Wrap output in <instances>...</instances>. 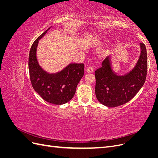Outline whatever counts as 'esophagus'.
<instances>
[{"label":"esophagus","instance_id":"1","mask_svg":"<svg viewBox=\"0 0 158 158\" xmlns=\"http://www.w3.org/2000/svg\"><path fill=\"white\" fill-rule=\"evenodd\" d=\"M85 71H86L88 73H92L94 72V69H93V67H92V66H88V67H87L86 70H85Z\"/></svg>","mask_w":158,"mask_h":158}]
</instances>
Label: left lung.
<instances>
[{"instance_id":"1","label":"left lung","mask_w":158,"mask_h":158,"mask_svg":"<svg viewBox=\"0 0 158 158\" xmlns=\"http://www.w3.org/2000/svg\"><path fill=\"white\" fill-rule=\"evenodd\" d=\"M140 55L131 71L117 74L112 69L111 56L106 57L102 67L95 72V95L98 101L109 107H117L131 100L144 85L147 74V51L140 43Z\"/></svg>"}]
</instances>
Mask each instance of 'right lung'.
Here are the masks:
<instances>
[{
	"instance_id": "obj_1",
	"label": "right lung",
	"mask_w": 158,
	"mask_h": 158,
	"mask_svg": "<svg viewBox=\"0 0 158 158\" xmlns=\"http://www.w3.org/2000/svg\"><path fill=\"white\" fill-rule=\"evenodd\" d=\"M51 27L33 42L30 51L28 67L31 85L45 101L55 105H62L73 99L76 87L84 74L83 63H70L56 73H48L38 63L36 56L39 40Z\"/></svg>"
}]
</instances>
